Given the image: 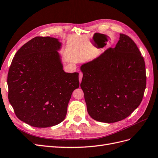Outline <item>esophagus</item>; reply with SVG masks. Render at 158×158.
Masks as SVG:
<instances>
[{"label":"esophagus","mask_w":158,"mask_h":158,"mask_svg":"<svg viewBox=\"0 0 158 158\" xmlns=\"http://www.w3.org/2000/svg\"><path fill=\"white\" fill-rule=\"evenodd\" d=\"M83 77V73H79V81L80 82H81V79H82Z\"/></svg>","instance_id":"1"}]
</instances>
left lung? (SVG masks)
I'll use <instances>...</instances> for the list:
<instances>
[{"label": "left lung", "mask_w": 158, "mask_h": 158, "mask_svg": "<svg viewBox=\"0 0 158 158\" xmlns=\"http://www.w3.org/2000/svg\"><path fill=\"white\" fill-rule=\"evenodd\" d=\"M80 69L87 110L95 120L121 121L142 101L146 85L144 59L129 36L121 33L115 48Z\"/></svg>", "instance_id": "1"}]
</instances>
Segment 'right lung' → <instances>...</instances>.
<instances>
[{"label": "right lung", "instance_id": "right-lung-1", "mask_svg": "<svg viewBox=\"0 0 158 158\" xmlns=\"http://www.w3.org/2000/svg\"><path fill=\"white\" fill-rule=\"evenodd\" d=\"M55 38L36 36L16 52L8 74V100L20 120L36 127L63 122L78 73H65Z\"/></svg>", "mask_w": 158, "mask_h": 158}]
</instances>
